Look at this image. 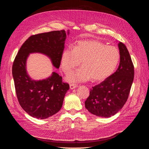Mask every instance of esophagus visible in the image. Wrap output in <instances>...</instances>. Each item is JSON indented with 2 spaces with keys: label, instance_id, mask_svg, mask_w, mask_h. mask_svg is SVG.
Segmentation results:
<instances>
[{
  "label": "esophagus",
  "instance_id": "esophagus-1",
  "mask_svg": "<svg viewBox=\"0 0 149 149\" xmlns=\"http://www.w3.org/2000/svg\"><path fill=\"white\" fill-rule=\"evenodd\" d=\"M78 85L76 84H70V88L71 89H75L76 88H77Z\"/></svg>",
  "mask_w": 149,
  "mask_h": 149
}]
</instances>
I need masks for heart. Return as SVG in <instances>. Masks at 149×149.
<instances>
[{
	"label": "heart",
	"instance_id": "1",
	"mask_svg": "<svg viewBox=\"0 0 149 149\" xmlns=\"http://www.w3.org/2000/svg\"><path fill=\"white\" fill-rule=\"evenodd\" d=\"M120 59L119 49L107 46L98 40L79 41L73 49L67 48L61 58V69L66 74L70 73L81 61V68L67 77L70 82H84L91 80L101 81L110 76L118 67Z\"/></svg>",
	"mask_w": 149,
	"mask_h": 149
}]
</instances>
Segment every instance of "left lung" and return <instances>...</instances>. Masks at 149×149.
I'll return each mask as SVG.
<instances>
[{
    "label": "left lung",
    "instance_id": "obj_1",
    "mask_svg": "<svg viewBox=\"0 0 149 149\" xmlns=\"http://www.w3.org/2000/svg\"><path fill=\"white\" fill-rule=\"evenodd\" d=\"M120 59L115 73L90 90L85 107L91 114L110 118L118 112L127 101L134 77V68L125 45L118 44Z\"/></svg>",
    "mask_w": 149,
    "mask_h": 149
}]
</instances>
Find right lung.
Segmentation results:
<instances>
[{
	"label": "right lung",
	"instance_id": "add662e5",
	"mask_svg": "<svg viewBox=\"0 0 149 149\" xmlns=\"http://www.w3.org/2000/svg\"><path fill=\"white\" fill-rule=\"evenodd\" d=\"M66 37L64 30L31 35L22 45L13 63L12 75L18 101L22 109L33 118L43 119L57 113L70 86L63 82L61 76L55 72L45 79H31L26 73V59L30 53H43L58 68Z\"/></svg>",
	"mask_w": 149,
	"mask_h": 149
}]
</instances>
